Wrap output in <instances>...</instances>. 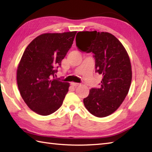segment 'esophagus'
Listing matches in <instances>:
<instances>
[{
    "label": "esophagus",
    "mask_w": 152,
    "mask_h": 152,
    "mask_svg": "<svg viewBox=\"0 0 152 152\" xmlns=\"http://www.w3.org/2000/svg\"><path fill=\"white\" fill-rule=\"evenodd\" d=\"M71 85L72 86L76 87V86H79V85H80V84H78V83H76V82H71Z\"/></svg>",
    "instance_id": "obj_1"
}]
</instances>
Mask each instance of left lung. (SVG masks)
<instances>
[{
  "label": "left lung",
  "mask_w": 152,
  "mask_h": 152,
  "mask_svg": "<svg viewBox=\"0 0 152 152\" xmlns=\"http://www.w3.org/2000/svg\"><path fill=\"white\" fill-rule=\"evenodd\" d=\"M76 42L82 51L94 54L96 72L103 76L100 87L92 88L84 99V106L95 116L106 117L120 106L130 88L132 72L128 52L109 32H78Z\"/></svg>",
  "instance_id": "8db88e82"
}]
</instances>
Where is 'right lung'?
<instances>
[{
    "mask_svg": "<svg viewBox=\"0 0 152 152\" xmlns=\"http://www.w3.org/2000/svg\"><path fill=\"white\" fill-rule=\"evenodd\" d=\"M76 34V31L40 34L22 56L16 70L18 90L24 102L38 114L50 115L62 106L70 84L54 78Z\"/></svg>",
    "mask_w": 152,
    "mask_h": 152,
    "instance_id": "1",
    "label": "right lung"
}]
</instances>
